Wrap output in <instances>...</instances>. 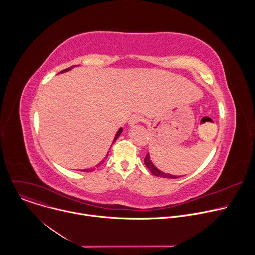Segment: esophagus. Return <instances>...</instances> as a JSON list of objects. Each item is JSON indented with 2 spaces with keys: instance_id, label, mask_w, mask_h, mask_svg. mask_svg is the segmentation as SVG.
<instances>
[{
  "instance_id": "obj_1",
  "label": "esophagus",
  "mask_w": 255,
  "mask_h": 255,
  "mask_svg": "<svg viewBox=\"0 0 255 255\" xmlns=\"http://www.w3.org/2000/svg\"><path fill=\"white\" fill-rule=\"evenodd\" d=\"M141 121H143V117H142L141 115H134V116H132V117L130 118V120H129V125H130V126H133L134 124L139 123V122H141Z\"/></svg>"
}]
</instances>
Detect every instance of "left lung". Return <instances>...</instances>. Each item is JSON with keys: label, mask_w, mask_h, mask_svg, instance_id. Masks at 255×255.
Instances as JSON below:
<instances>
[{"label": "left lung", "mask_w": 255, "mask_h": 255, "mask_svg": "<svg viewBox=\"0 0 255 255\" xmlns=\"http://www.w3.org/2000/svg\"><path fill=\"white\" fill-rule=\"evenodd\" d=\"M144 162H145V165L147 166V168L150 170V172L155 175V176H160V177H164V178H178L179 176L178 175H172V174H169V173H165V172H162L160 171L159 169H157L153 163L151 162L150 160V156H149V153L146 154V157L144 158Z\"/></svg>", "instance_id": "8db88e82"}]
</instances>
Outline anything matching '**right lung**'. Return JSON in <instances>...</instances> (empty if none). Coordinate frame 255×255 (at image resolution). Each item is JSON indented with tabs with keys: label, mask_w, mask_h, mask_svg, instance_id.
Masks as SVG:
<instances>
[{
	"label": "right lung",
	"mask_w": 255,
	"mask_h": 255,
	"mask_svg": "<svg viewBox=\"0 0 255 255\" xmlns=\"http://www.w3.org/2000/svg\"><path fill=\"white\" fill-rule=\"evenodd\" d=\"M72 66H75V65H72ZM72 66H70V67H68V68H65V69H63V70H61V71H60V72H64V71H67V70H69V69H70V68H71V67H72ZM122 130H123V129H122V128H120V129H119V130H118V132H117V134H116V136H115V138H114V142H115V141H116V140H117V138H118V137H119V136H120V134H121V132H122ZM114 142H113V143H114ZM107 155H108V154H107ZM105 158H107V156H106V157H105ZM94 169H95V168H89V169H85V170H84V171H85V172H90V171H93V170H94Z\"/></svg>",
	"instance_id": "right-lung-1"
}]
</instances>
